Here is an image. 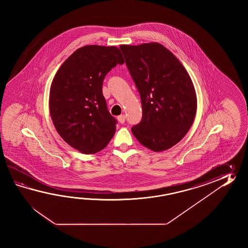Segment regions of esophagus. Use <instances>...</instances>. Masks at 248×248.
I'll use <instances>...</instances> for the list:
<instances>
[{"label": "esophagus", "mask_w": 248, "mask_h": 248, "mask_svg": "<svg viewBox=\"0 0 248 248\" xmlns=\"http://www.w3.org/2000/svg\"><path fill=\"white\" fill-rule=\"evenodd\" d=\"M118 121L121 122L122 124H123L124 122H126V116H125L124 114H122V115H120V116L118 117Z\"/></svg>", "instance_id": "obj_1"}]
</instances>
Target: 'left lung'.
Returning a JSON list of instances; mask_svg holds the SVG:
<instances>
[{"label": "left lung", "instance_id": "left-lung-1", "mask_svg": "<svg viewBox=\"0 0 248 248\" xmlns=\"http://www.w3.org/2000/svg\"><path fill=\"white\" fill-rule=\"evenodd\" d=\"M142 103L141 122L133 135L144 147L161 152L189 131L197 111L194 86L174 54L159 43L121 45Z\"/></svg>", "mask_w": 248, "mask_h": 248}]
</instances>
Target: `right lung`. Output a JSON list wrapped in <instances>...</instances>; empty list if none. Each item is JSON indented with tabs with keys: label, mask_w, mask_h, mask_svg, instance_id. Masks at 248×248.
<instances>
[{
	"label": "right lung",
	"mask_w": 248,
	"mask_h": 248,
	"mask_svg": "<svg viewBox=\"0 0 248 248\" xmlns=\"http://www.w3.org/2000/svg\"><path fill=\"white\" fill-rule=\"evenodd\" d=\"M118 63H124L118 47L89 45L74 51L54 77L49 95L54 126L80 153L100 152L115 134L117 120L107 109L102 87Z\"/></svg>",
	"instance_id": "add662e5"
}]
</instances>
